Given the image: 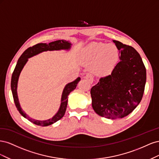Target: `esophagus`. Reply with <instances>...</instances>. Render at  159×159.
<instances>
[{"label":"esophagus","mask_w":159,"mask_h":159,"mask_svg":"<svg viewBox=\"0 0 159 159\" xmlns=\"http://www.w3.org/2000/svg\"><path fill=\"white\" fill-rule=\"evenodd\" d=\"M84 78L87 80L89 81V82L91 83V84H92V83L93 82V76L91 75V74H86V75L84 76Z\"/></svg>","instance_id":"1"}]
</instances>
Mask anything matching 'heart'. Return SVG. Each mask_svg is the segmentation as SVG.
Returning a JSON list of instances; mask_svg holds the SVG:
<instances>
[{
  "mask_svg": "<svg viewBox=\"0 0 159 159\" xmlns=\"http://www.w3.org/2000/svg\"><path fill=\"white\" fill-rule=\"evenodd\" d=\"M119 52L113 44L93 43L84 50L81 55L83 63L91 67L92 73L104 77L111 73L118 63Z\"/></svg>",
  "mask_w": 159,
  "mask_h": 159,
  "instance_id": "1",
  "label": "heart"
}]
</instances>
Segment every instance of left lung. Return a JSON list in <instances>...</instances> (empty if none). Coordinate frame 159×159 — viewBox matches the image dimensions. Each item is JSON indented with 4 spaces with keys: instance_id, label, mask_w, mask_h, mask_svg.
Instances as JSON below:
<instances>
[{
    "instance_id": "8db88e82",
    "label": "left lung",
    "mask_w": 159,
    "mask_h": 159,
    "mask_svg": "<svg viewBox=\"0 0 159 159\" xmlns=\"http://www.w3.org/2000/svg\"><path fill=\"white\" fill-rule=\"evenodd\" d=\"M119 51V63L110 75L100 78L91 89L92 107L107 119L126 117L142 99L146 84L145 65L133 47L113 40Z\"/></svg>"
}]
</instances>
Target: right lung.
Here are the masks:
<instances>
[{"mask_svg": "<svg viewBox=\"0 0 159 159\" xmlns=\"http://www.w3.org/2000/svg\"><path fill=\"white\" fill-rule=\"evenodd\" d=\"M71 47V42L64 40H56L54 42H52L49 44H46V43H40V44H37L32 47L28 48L27 50H26L23 52V54L21 56L19 57L16 66L14 68V70L12 75L11 78V90L13 95V98L14 101V103L16 105V107L22 116L27 119L28 121L33 123L34 124L37 125H40L42 127L48 126L50 125L56 123L61 118L64 117L65 114L67 105H68V97L71 91H74L75 88L77 84L80 80V78H77L72 82L68 83L66 84L64 88L63 92L61 94V103L60 108L57 111V112L53 116L52 118L47 119V120H43V121H40V120H36L34 119L30 118L26 113L22 110L20 102H19V99L18 97V93H17V87H18V81L19 79V76L21 73V71L24 68V66L26 65L28 58L34 56L40 53L46 51H54V50H70Z\"/></svg>", "mask_w": 159, "mask_h": 159, "instance_id": "add662e5", "label": "right lung"}]
</instances>
